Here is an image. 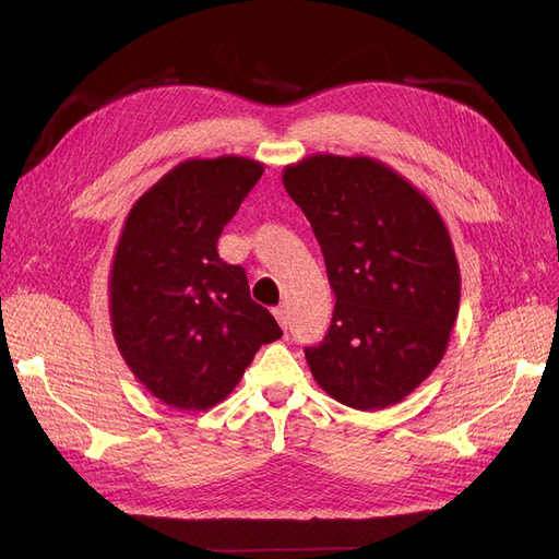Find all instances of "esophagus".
<instances>
[{
    "label": "esophagus",
    "mask_w": 559,
    "mask_h": 559,
    "mask_svg": "<svg viewBox=\"0 0 559 559\" xmlns=\"http://www.w3.org/2000/svg\"><path fill=\"white\" fill-rule=\"evenodd\" d=\"M273 314H275V319H277V324L286 331L289 329V324H292V317H289V308L286 306H277L275 310H273Z\"/></svg>",
    "instance_id": "1"
}]
</instances>
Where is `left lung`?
<instances>
[{"label":"left lung","mask_w":559,"mask_h":559,"mask_svg":"<svg viewBox=\"0 0 559 559\" xmlns=\"http://www.w3.org/2000/svg\"><path fill=\"white\" fill-rule=\"evenodd\" d=\"M335 294L331 329L308 347L312 378L357 411L403 401L441 364L462 277L433 202L370 156L312 154L284 167Z\"/></svg>","instance_id":"1"}]
</instances>
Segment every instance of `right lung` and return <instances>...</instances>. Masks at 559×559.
Masks as SVG:
<instances>
[{"instance_id":"1","label":"right lung","mask_w":559,"mask_h":559,"mask_svg":"<svg viewBox=\"0 0 559 559\" xmlns=\"http://www.w3.org/2000/svg\"><path fill=\"white\" fill-rule=\"evenodd\" d=\"M245 156L189 158L142 193L109 270L111 333L146 392L179 411H210L282 335L216 240L261 179Z\"/></svg>"}]
</instances>
